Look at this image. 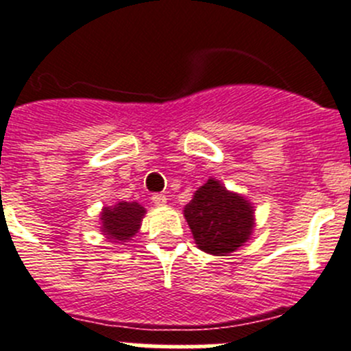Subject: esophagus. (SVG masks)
<instances>
[{
	"label": "esophagus",
	"instance_id": "34e87169",
	"mask_svg": "<svg viewBox=\"0 0 351 351\" xmlns=\"http://www.w3.org/2000/svg\"><path fill=\"white\" fill-rule=\"evenodd\" d=\"M151 200H153L154 206H165V204H167V195L154 193L153 197H151Z\"/></svg>",
	"mask_w": 351,
	"mask_h": 351
}]
</instances>
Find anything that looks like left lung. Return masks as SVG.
I'll return each mask as SVG.
<instances>
[{"label":"left lung","mask_w":351,"mask_h":351,"mask_svg":"<svg viewBox=\"0 0 351 351\" xmlns=\"http://www.w3.org/2000/svg\"><path fill=\"white\" fill-rule=\"evenodd\" d=\"M184 218L195 243L210 255L232 253L243 246L253 230V209L239 195L209 179L184 207Z\"/></svg>","instance_id":"8db88e82"}]
</instances>
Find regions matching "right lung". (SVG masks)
I'll return each instance as SVG.
<instances>
[{"mask_svg": "<svg viewBox=\"0 0 351 351\" xmlns=\"http://www.w3.org/2000/svg\"><path fill=\"white\" fill-rule=\"evenodd\" d=\"M144 213V207L137 202H119L114 207H105L101 213V228L108 239L126 241L138 230Z\"/></svg>", "mask_w": 351, "mask_h": 351, "instance_id": "add662e5", "label": "right lung"}]
</instances>
